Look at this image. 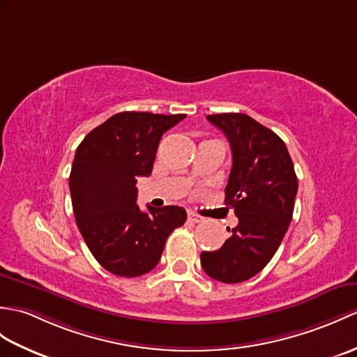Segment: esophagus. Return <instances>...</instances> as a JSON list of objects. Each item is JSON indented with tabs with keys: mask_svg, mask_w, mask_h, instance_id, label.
<instances>
[{
	"mask_svg": "<svg viewBox=\"0 0 357 357\" xmlns=\"http://www.w3.org/2000/svg\"><path fill=\"white\" fill-rule=\"evenodd\" d=\"M187 218H188V220H190V222H193V223H199V222H202V220H204V218H202V216H199L197 213H193V211H188Z\"/></svg>",
	"mask_w": 357,
	"mask_h": 357,
	"instance_id": "esophagus-1",
	"label": "esophagus"
}]
</instances>
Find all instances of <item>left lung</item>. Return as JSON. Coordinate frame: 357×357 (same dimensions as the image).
<instances>
[{
    "label": "left lung",
    "mask_w": 357,
    "mask_h": 357,
    "mask_svg": "<svg viewBox=\"0 0 357 357\" xmlns=\"http://www.w3.org/2000/svg\"><path fill=\"white\" fill-rule=\"evenodd\" d=\"M206 120L231 144L225 204L233 206L238 223L220 250L201 254V264L214 280L242 283L277 252L291 225L298 179L284 141L275 132L246 114H214Z\"/></svg>",
    "instance_id": "obj_1"
}]
</instances>
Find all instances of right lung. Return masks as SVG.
Masks as SVG:
<instances>
[{
  "mask_svg": "<svg viewBox=\"0 0 357 357\" xmlns=\"http://www.w3.org/2000/svg\"><path fill=\"white\" fill-rule=\"evenodd\" d=\"M185 114L120 112L79 144L70 173L73 211L94 259L119 277H139L158 264L165 240L187 213L137 205V178L149 176L164 132Z\"/></svg>",
  "mask_w": 357,
  "mask_h": 357,
  "instance_id": "add662e5",
  "label": "right lung"
}]
</instances>
